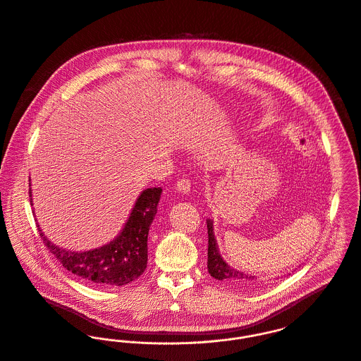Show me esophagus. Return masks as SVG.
Returning a JSON list of instances; mask_svg holds the SVG:
<instances>
[{
	"label": "esophagus",
	"instance_id": "34e87169",
	"mask_svg": "<svg viewBox=\"0 0 361 361\" xmlns=\"http://www.w3.org/2000/svg\"><path fill=\"white\" fill-rule=\"evenodd\" d=\"M177 190L181 192V194H188L191 191V183L190 180L187 178H180L177 181Z\"/></svg>",
	"mask_w": 361,
	"mask_h": 361
}]
</instances>
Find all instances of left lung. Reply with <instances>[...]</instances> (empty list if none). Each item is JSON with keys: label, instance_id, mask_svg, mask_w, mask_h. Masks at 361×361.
<instances>
[{"label": "left lung", "instance_id": "8db88e82", "mask_svg": "<svg viewBox=\"0 0 361 361\" xmlns=\"http://www.w3.org/2000/svg\"><path fill=\"white\" fill-rule=\"evenodd\" d=\"M208 224V272L212 278L217 281H223L237 288H250L252 282L257 281V276H250L248 274L240 272L224 262V259L219 254L216 238L214 233V221L211 219L207 220Z\"/></svg>", "mask_w": 361, "mask_h": 361}]
</instances>
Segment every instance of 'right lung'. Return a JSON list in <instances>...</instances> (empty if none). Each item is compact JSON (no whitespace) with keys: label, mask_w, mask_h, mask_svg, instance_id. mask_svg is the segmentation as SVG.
I'll return each instance as SVG.
<instances>
[{"label":"right lung","mask_w":361,"mask_h":361,"mask_svg":"<svg viewBox=\"0 0 361 361\" xmlns=\"http://www.w3.org/2000/svg\"><path fill=\"white\" fill-rule=\"evenodd\" d=\"M160 194V187L144 190L121 233L109 244L94 250L70 251L53 244L40 228L39 231L47 250L75 276L96 285L124 286L138 279L146 269L147 234L157 214ZM29 195L32 197V190Z\"/></svg>","instance_id":"right-lung-1"}]
</instances>
